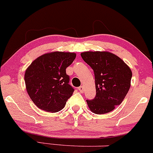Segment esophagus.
Here are the masks:
<instances>
[{"label": "esophagus", "instance_id": "obj_1", "mask_svg": "<svg viewBox=\"0 0 153 153\" xmlns=\"http://www.w3.org/2000/svg\"><path fill=\"white\" fill-rule=\"evenodd\" d=\"M78 90H79L80 93H83V92H84V90H85V87H84V86H82H82H80L79 88H78Z\"/></svg>", "mask_w": 153, "mask_h": 153}]
</instances>
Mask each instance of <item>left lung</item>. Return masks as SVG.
I'll return each mask as SVG.
<instances>
[{
  "label": "left lung",
  "instance_id": "left-lung-1",
  "mask_svg": "<svg viewBox=\"0 0 153 153\" xmlns=\"http://www.w3.org/2000/svg\"><path fill=\"white\" fill-rule=\"evenodd\" d=\"M81 56L94 71L96 96L87 100L90 111L97 114L110 112L123 102L131 87L132 71L118 56L107 51H88Z\"/></svg>",
  "mask_w": 153,
  "mask_h": 153
}]
</instances>
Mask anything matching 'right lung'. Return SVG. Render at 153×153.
Here are the masks:
<instances>
[{"instance_id": "obj_1", "label": "right lung", "mask_w": 153, "mask_h": 153, "mask_svg": "<svg viewBox=\"0 0 153 153\" xmlns=\"http://www.w3.org/2000/svg\"><path fill=\"white\" fill-rule=\"evenodd\" d=\"M76 54L51 52L33 60L25 73L26 90L39 109L57 112L63 109L74 90L65 69L73 63Z\"/></svg>"}]
</instances>
